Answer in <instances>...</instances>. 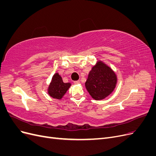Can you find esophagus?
<instances>
[{"mask_svg":"<svg viewBox=\"0 0 156 156\" xmlns=\"http://www.w3.org/2000/svg\"><path fill=\"white\" fill-rule=\"evenodd\" d=\"M80 83L79 81H74V84H79Z\"/></svg>","mask_w":156,"mask_h":156,"instance_id":"obj_1","label":"esophagus"}]
</instances>
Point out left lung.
I'll return each instance as SVG.
<instances>
[{
  "instance_id": "8db88e82",
  "label": "left lung",
  "mask_w": 156,
  "mask_h": 156,
  "mask_svg": "<svg viewBox=\"0 0 156 156\" xmlns=\"http://www.w3.org/2000/svg\"><path fill=\"white\" fill-rule=\"evenodd\" d=\"M117 79V75L111 68L98 60L90 71L85 87L94 100H101L114 91Z\"/></svg>"
}]
</instances>
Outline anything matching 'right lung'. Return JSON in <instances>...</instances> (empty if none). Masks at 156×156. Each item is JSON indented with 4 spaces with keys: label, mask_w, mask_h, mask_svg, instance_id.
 Masks as SVG:
<instances>
[{
    "label": "right lung",
    "mask_w": 156,
    "mask_h": 156,
    "mask_svg": "<svg viewBox=\"0 0 156 156\" xmlns=\"http://www.w3.org/2000/svg\"><path fill=\"white\" fill-rule=\"evenodd\" d=\"M72 85L70 83H64L58 73H55L48 88L49 96L56 100H61Z\"/></svg>",
    "instance_id": "right-lung-1"
}]
</instances>
